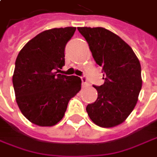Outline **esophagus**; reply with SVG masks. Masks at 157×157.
<instances>
[{"label": "esophagus", "instance_id": "obj_1", "mask_svg": "<svg viewBox=\"0 0 157 157\" xmlns=\"http://www.w3.org/2000/svg\"><path fill=\"white\" fill-rule=\"evenodd\" d=\"M82 87L83 88H87V87L89 86V82H88L87 79L85 78V77H82Z\"/></svg>", "mask_w": 157, "mask_h": 157}]
</instances>
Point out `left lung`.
Masks as SVG:
<instances>
[{
  "label": "left lung",
  "instance_id": "1",
  "mask_svg": "<svg viewBox=\"0 0 157 157\" xmlns=\"http://www.w3.org/2000/svg\"><path fill=\"white\" fill-rule=\"evenodd\" d=\"M77 29L104 73V83L94 86L98 97L88 104L86 110L96 125L116 127L127 119L136 105L143 84L140 62L130 46L109 30L100 27Z\"/></svg>",
  "mask_w": 157,
  "mask_h": 157
}]
</instances>
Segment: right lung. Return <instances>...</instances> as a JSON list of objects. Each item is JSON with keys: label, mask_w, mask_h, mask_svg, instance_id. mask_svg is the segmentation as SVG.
<instances>
[{"label": "right lung", "mask_w": 157, "mask_h": 157, "mask_svg": "<svg viewBox=\"0 0 157 157\" xmlns=\"http://www.w3.org/2000/svg\"><path fill=\"white\" fill-rule=\"evenodd\" d=\"M76 28L45 30L18 54L13 85L22 115L32 123L51 127L62 119L69 100L80 91L82 80L59 73L65 65V46Z\"/></svg>", "instance_id": "1"}]
</instances>
